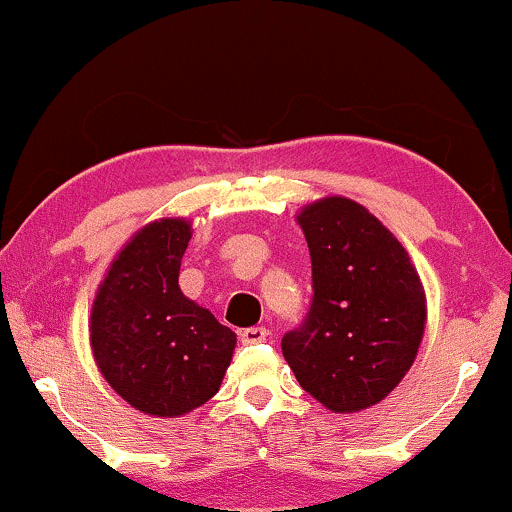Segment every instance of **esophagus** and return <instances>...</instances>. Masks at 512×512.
I'll return each mask as SVG.
<instances>
[{
  "instance_id": "34e87169",
  "label": "esophagus",
  "mask_w": 512,
  "mask_h": 512,
  "mask_svg": "<svg viewBox=\"0 0 512 512\" xmlns=\"http://www.w3.org/2000/svg\"><path fill=\"white\" fill-rule=\"evenodd\" d=\"M265 338H268V329H265V327H249V329H242L240 331V341L244 345L263 343Z\"/></svg>"
}]
</instances>
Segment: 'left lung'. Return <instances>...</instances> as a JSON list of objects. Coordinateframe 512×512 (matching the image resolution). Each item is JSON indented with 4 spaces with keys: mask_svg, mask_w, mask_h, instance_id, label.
Wrapping results in <instances>:
<instances>
[{
    "mask_svg": "<svg viewBox=\"0 0 512 512\" xmlns=\"http://www.w3.org/2000/svg\"><path fill=\"white\" fill-rule=\"evenodd\" d=\"M313 298L282 353L305 393L338 414L381 402L407 374L426 327V296L386 225L345 197L298 214Z\"/></svg>",
    "mask_w": 512,
    "mask_h": 512,
    "instance_id": "left-lung-1",
    "label": "left lung"
}]
</instances>
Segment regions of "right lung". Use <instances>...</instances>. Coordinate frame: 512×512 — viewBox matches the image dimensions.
<instances>
[{
    "instance_id": "1",
    "label": "right lung",
    "mask_w": 512,
    "mask_h": 512,
    "mask_svg": "<svg viewBox=\"0 0 512 512\" xmlns=\"http://www.w3.org/2000/svg\"><path fill=\"white\" fill-rule=\"evenodd\" d=\"M190 223L162 218L110 265L91 310V350L105 381L150 416H181L221 388L235 350L223 327L178 287Z\"/></svg>"
}]
</instances>
